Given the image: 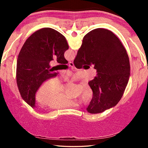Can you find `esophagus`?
I'll use <instances>...</instances> for the list:
<instances>
[{
    "label": "esophagus",
    "instance_id": "1",
    "mask_svg": "<svg viewBox=\"0 0 148 148\" xmlns=\"http://www.w3.org/2000/svg\"><path fill=\"white\" fill-rule=\"evenodd\" d=\"M69 65L71 67H74V64L72 62H69Z\"/></svg>",
    "mask_w": 148,
    "mask_h": 148
}]
</instances>
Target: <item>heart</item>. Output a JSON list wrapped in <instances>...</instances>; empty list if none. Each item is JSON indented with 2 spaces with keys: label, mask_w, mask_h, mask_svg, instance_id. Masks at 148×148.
<instances>
[{
  "label": "heart",
  "mask_w": 148,
  "mask_h": 148,
  "mask_svg": "<svg viewBox=\"0 0 148 148\" xmlns=\"http://www.w3.org/2000/svg\"><path fill=\"white\" fill-rule=\"evenodd\" d=\"M69 77H66L65 79ZM64 87L56 78H51L44 82L36 92L35 100L39 106H47L49 109H59L78 107L80 103L70 99L64 94ZM80 99L88 102L92 97V91L89 85L82 87Z\"/></svg>",
  "instance_id": "heart-1"
}]
</instances>
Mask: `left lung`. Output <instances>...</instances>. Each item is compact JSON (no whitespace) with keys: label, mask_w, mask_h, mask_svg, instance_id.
Listing matches in <instances>:
<instances>
[{"label":"left lung","mask_w":148,"mask_h":148,"mask_svg":"<svg viewBox=\"0 0 148 148\" xmlns=\"http://www.w3.org/2000/svg\"><path fill=\"white\" fill-rule=\"evenodd\" d=\"M69 49L65 38L50 28L38 30L24 43L17 59L16 83L20 95L31 107H35V95L39 86L57 73L49 63L57 58L58 63H68L64 57Z\"/></svg>","instance_id":"left-lung-1"}]
</instances>
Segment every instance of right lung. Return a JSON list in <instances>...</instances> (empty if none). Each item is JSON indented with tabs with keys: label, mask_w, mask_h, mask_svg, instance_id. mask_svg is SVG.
I'll return each instance as SVG.
<instances>
[{
	"label": "right lung",
	"mask_w": 148,
	"mask_h": 148,
	"mask_svg": "<svg viewBox=\"0 0 148 148\" xmlns=\"http://www.w3.org/2000/svg\"><path fill=\"white\" fill-rule=\"evenodd\" d=\"M73 64L77 69L93 64L97 70L88 82L93 94L88 112L101 113L117 104L128 84L130 65L123 44L112 31L97 28L85 35Z\"/></svg>",
	"instance_id": "1"
}]
</instances>
